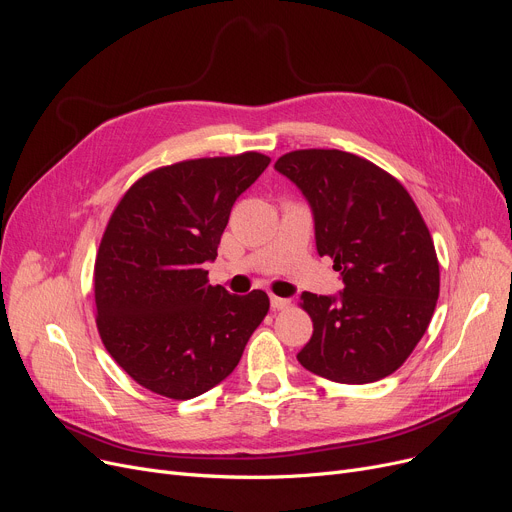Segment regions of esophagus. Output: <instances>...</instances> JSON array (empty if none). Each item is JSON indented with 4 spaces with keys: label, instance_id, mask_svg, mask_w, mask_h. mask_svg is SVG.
<instances>
[{
    "label": "esophagus",
    "instance_id": "34e87169",
    "mask_svg": "<svg viewBox=\"0 0 512 512\" xmlns=\"http://www.w3.org/2000/svg\"><path fill=\"white\" fill-rule=\"evenodd\" d=\"M270 303H272V309H274V311H282V309H286V307L290 305V301H288V299L276 297V294H272V297H270Z\"/></svg>",
    "mask_w": 512,
    "mask_h": 512
}]
</instances>
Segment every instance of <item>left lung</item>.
<instances>
[{"label":"left lung","mask_w":512,"mask_h":512,"mask_svg":"<svg viewBox=\"0 0 512 512\" xmlns=\"http://www.w3.org/2000/svg\"><path fill=\"white\" fill-rule=\"evenodd\" d=\"M280 174L311 205L317 253L334 259L338 297L303 292L313 336L299 363L338 384H371L409 359L432 321L440 265L421 213L394 176L338 149L282 155Z\"/></svg>","instance_id":"1"}]
</instances>
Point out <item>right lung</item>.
<instances>
[{
	"label": "right lung",
	"instance_id": "obj_1",
	"mask_svg": "<svg viewBox=\"0 0 512 512\" xmlns=\"http://www.w3.org/2000/svg\"><path fill=\"white\" fill-rule=\"evenodd\" d=\"M267 166L257 151L178 161L116 205L95 259L97 330L143 388L188 400L218 386L267 315L263 290L236 297L205 270L234 201Z\"/></svg>",
	"mask_w": 512,
	"mask_h": 512
}]
</instances>
